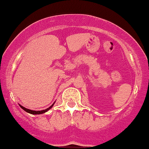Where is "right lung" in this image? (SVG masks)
Listing matches in <instances>:
<instances>
[{"label":"right lung","instance_id":"obj_1","mask_svg":"<svg viewBox=\"0 0 149 149\" xmlns=\"http://www.w3.org/2000/svg\"><path fill=\"white\" fill-rule=\"evenodd\" d=\"M54 103L53 104H52V106H50L49 108H47V109H45V110H41V111H33V110L26 109V108L22 106V105H20V104H19V106L21 107V108H22V109H23L24 110V111H26V112H28V113H31V114H41V113H44L47 112V111H48V110H49L51 108H52V107L54 106Z\"/></svg>","mask_w":149,"mask_h":149}]
</instances>
